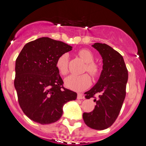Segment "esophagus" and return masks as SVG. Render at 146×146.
Listing matches in <instances>:
<instances>
[{
	"label": "esophagus",
	"mask_w": 146,
	"mask_h": 146,
	"mask_svg": "<svg viewBox=\"0 0 146 146\" xmlns=\"http://www.w3.org/2000/svg\"><path fill=\"white\" fill-rule=\"evenodd\" d=\"M77 99L78 100H83L85 99V98L83 97V95H82V94H78V97H77Z\"/></svg>",
	"instance_id": "1"
}]
</instances>
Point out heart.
I'll use <instances>...</instances> for the list:
<instances>
[{
  "instance_id": "heart-1",
  "label": "heart",
  "mask_w": 146,
  "mask_h": 146,
  "mask_svg": "<svg viewBox=\"0 0 146 146\" xmlns=\"http://www.w3.org/2000/svg\"><path fill=\"white\" fill-rule=\"evenodd\" d=\"M80 58L86 63L85 70L89 72L92 76H98L100 72V67L98 64L93 62L94 56L90 51L88 49H82L78 52ZM69 56L64 54L60 56L56 61V67L62 75L67 74L68 72ZM66 87L72 90L81 92L89 88L91 85V78L88 74L76 75L71 74L64 79Z\"/></svg>"
}]
</instances>
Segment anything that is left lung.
Masks as SVG:
<instances>
[{
  "mask_svg": "<svg viewBox=\"0 0 146 146\" xmlns=\"http://www.w3.org/2000/svg\"><path fill=\"white\" fill-rule=\"evenodd\" d=\"M102 58V70L98 81L90 90L85 92L90 99L94 95L98 98L95 109L82 114L84 122L90 128L104 130L114 123L119 116L126 97L128 70L123 56L106 44L92 45Z\"/></svg>",
  "mask_w": 146,
  "mask_h": 146,
  "instance_id": "obj_1",
  "label": "left lung"
}]
</instances>
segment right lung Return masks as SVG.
<instances>
[{
  "instance_id": "1",
  "label": "right lung",
  "mask_w": 146,
  "mask_h": 146,
  "mask_svg": "<svg viewBox=\"0 0 146 146\" xmlns=\"http://www.w3.org/2000/svg\"><path fill=\"white\" fill-rule=\"evenodd\" d=\"M73 47L60 41L42 37L24 46L15 61V88L23 112L41 124L58 121L63 107L77 93L62 86L56 67L58 57Z\"/></svg>"
}]
</instances>
